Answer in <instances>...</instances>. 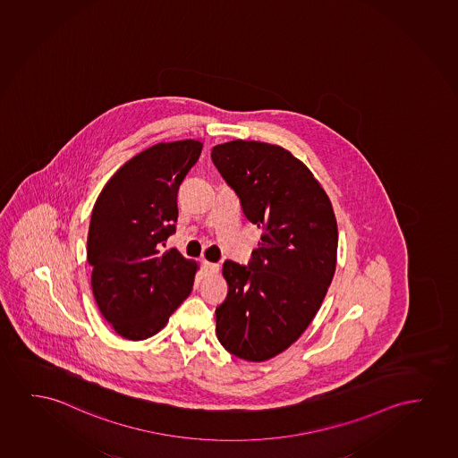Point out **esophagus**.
<instances>
[{
	"label": "esophagus",
	"instance_id": "34e87169",
	"mask_svg": "<svg viewBox=\"0 0 458 458\" xmlns=\"http://www.w3.org/2000/svg\"><path fill=\"white\" fill-rule=\"evenodd\" d=\"M201 266H203V269L207 270V272H217V270H219V264L209 263L207 259L201 261Z\"/></svg>",
	"mask_w": 458,
	"mask_h": 458
}]
</instances>
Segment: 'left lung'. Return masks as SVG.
<instances>
[{
	"mask_svg": "<svg viewBox=\"0 0 458 458\" xmlns=\"http://www.w3.org/2000/svg\"><path fill=\"white\" fill-rule=\"evenodd\" d=\"M211 159L263 230L247 266L224 263L228 294L216 308V332L234 357L266 361L319 311L336 269L338 225L319 182L283 147L238 139L216 145Z\"/></svg>",
	"mask_w": 458,
	"mask_h": 458,
	"instance_id": "obj_1",
	"label": "left lung"
}]
</instances>
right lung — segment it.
<instances>
[{
  "label": "right lung",
  "mask_w": 458,
  "mask_h": 458,
  "mask_svg": "<svg viewBox=\"0 0 458 458\" xmlns=\"http://www.w3.org/2000/svg\"><path fill=\"white\" fill-rule=\"evenodd\" d=\"M203 144H157L131 157L106 182L89 225L92 291L103 318L131 341L157 335L192 291L197 263L176 249L178 189Z\"/></svg>",
  "instance_id": "add662e5"
}]
</instances>
